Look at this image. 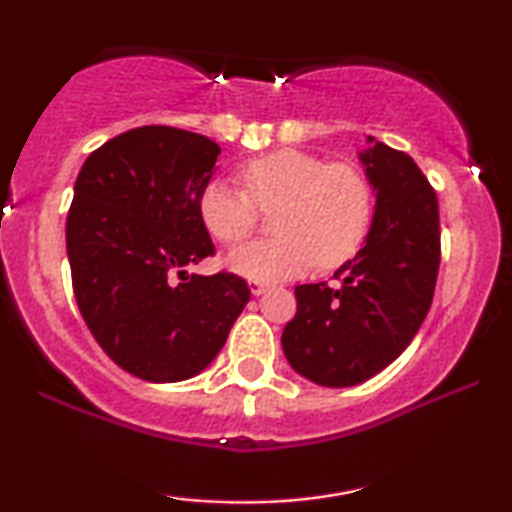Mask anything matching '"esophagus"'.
Segmentation results:
<instances>
[{
  "label": "esophagus",
  "mask_w": 512,
  "mask_h": 512,
  "mask_svg": "<svg viewBox=\"0 0 512 512\" xmlns=\"http://www.w3.org/2000/svg\"><path fill=\"white\" fill-rule=\"evenodd\" d=\"M249 291L254 293V296H261V293L268 291V284H265V282H249Z\"/></svg>",
  "instance_id": "34e87169"
}]
</instances>
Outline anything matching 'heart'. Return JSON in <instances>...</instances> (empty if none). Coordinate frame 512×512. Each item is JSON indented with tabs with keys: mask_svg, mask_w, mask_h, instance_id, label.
Segmentation results:
<instances>
[{
	"mask_svg": "<svg viewBox=\"0 0 512 512\" xmlns=\"http://www.w3.org/2000/svg\"><path fill=\"white\" fill-rule=\"evenodd\" d=\"M244 191L221 179L198 195L202 226L219 242L235 244L254 233L261 212L275 240L230 251L228 268L249 282H282L314 263L335 268L356 254L370 223V186L354 165L326 163L314 153L279 149L240 167Z\"/></svg>",
	"mask_w": 512,
	"mask_h": 512,
	"instance_id": "b5f03b06",
	"label": "heart"
}]
</instances>
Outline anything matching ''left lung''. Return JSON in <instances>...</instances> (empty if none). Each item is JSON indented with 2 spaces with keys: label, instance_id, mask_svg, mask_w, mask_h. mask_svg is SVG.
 <instances>
[{
  "label": "left lung",
  "instance_id": "obj_1",
  "mask_svg": "<svg viewBox=\"0 0 512 512\" xmlns=\"http://www.w3.org/2000/svg\"><path fill=\"white\" fill-rule=\"evenodd\" d=\"M359 153L375 191L363 247L335 272L338 286H296L284 326L291 368L321 387H354L396 361L429 312L440 265L436 191L408 153L368 137Z\"/></svg>",
  "mask_w": 512,
  "mask_h": 512
}]
</instances>
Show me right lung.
<instances>
[{
    "label": "right lung",
    "mask_w": 512,
    "mask_h": 512,
    "mask_svg": "<svg viewBox=\"0 0 512 512\" xmlns=\"http://www.w3.org/2000/svg\"><path fill=\"white\" fill-rule=\"evenodd\" d=\"M219 153L198 132L144 125L90 153L76 177L67 214L76 305L109 359L139 380L202 373L249 303L233 272H186L214 254L198 195Z\"/></svg>",
    "instance_id": "right-lung-1"
}]
</instances>
